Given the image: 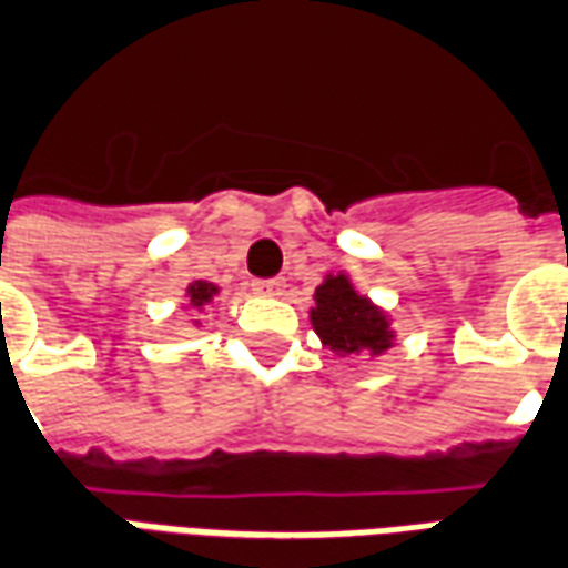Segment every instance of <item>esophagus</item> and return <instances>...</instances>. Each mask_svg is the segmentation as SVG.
Wrapping results in <instances>:
<instances>
[{
  "label": "esophagus",
  "instance_id": "esophagus-1",
  "mask_svg": "<svg viewBox=\"0 0 568 568\" xmlns=\"http://www.w3.org/2000/svg\"><path fill=\"white\" fill-rule=\"evenodd\" d=\"M252 288H255V295L261 297H276L283 295L285 280H261V283H255Z\"/></svg>",
  "mask_w": 568,
  "mask_h": 568
}]
</instances>
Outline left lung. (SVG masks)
Returning a JSON list of instances; mask_svg holds the SVG:
<instances>
[{
	"mask_svg": "<svg viewBox=\"0 0 568 568\" xmlns=\"http://www.w3.org/2000/svg\"><path fill=\"white\" fill-rule=\"evenodd\" d=\"M310 322L313 332L320 334V344L344 358H377L389 353L398 337L393 316L368 295H362L346 271L325 273V280L316 285Z\"/></svg>",
	"mask_w": 568,
	"mask_h": 568,
	"instance_id": "1",
	"label": "left lung"
}]
</instances>
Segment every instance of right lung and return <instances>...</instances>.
I'll return each instance as SVG.
<instances>
[{"label":"right lung","mask_w":568,"mask_h":568,"mask_svg":"<svg viewBox=\"0 0 568 568\" xmlns=\"http://www.w3.org/2000/svg\"><path fill=\"white\" fill-rule=\"evenodd\" d=\"M219 292H222V288H219L215 283H210V280H194V283H187V288H185L187 307L203 313V310H210L212 304H215ZM194 328H200V320H194Z\"/></svg>","instance_id":"add662e5"}]
</instances>
